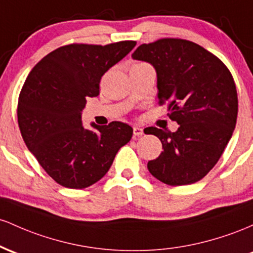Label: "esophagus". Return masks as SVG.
<instances>
[{
  "mask_svg": "<svg viewBox=\"0 0 253 253\" xmlns=\"http://www.w3.org/2000/svg\"><path fill=\"white\" fill-rule=\"evenodd\" d=\"M134 135L135 136H142L143 135V129L140 126H134Z\"/></svg>",
  "mask_w": 253,
  "mask_h": 253,
  "instance_id": "esophagus-1",
  "label": "esophagus"
}]
</instances>
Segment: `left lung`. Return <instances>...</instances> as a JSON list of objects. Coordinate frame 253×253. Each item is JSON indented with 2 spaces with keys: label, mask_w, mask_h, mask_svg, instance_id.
<instances>
[{
  "label": "left lung",
  "mask_w": 253,
  "mask_h": 253,
  "mask_svg": "<svg viewBox=\"0 0 253 253\" xmlns=\"http://www.w3.org/2000/svg\"><path fill=\"white\" fill-rule=\"evenodd\" d=\"M132 58L148 62L158 76L159 104H167L177 131L147 127L164 152L149 172L167 185L196 183L222 155L237 123L238 94L228 68L201 45L179 38L142 44Z\"/></svg>",
  "instance_id": "1"
}]
</instances>
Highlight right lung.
I'll use <instances>...</instances> for the list:
<instances>
[{
  "label": "right lung",
  "mask_w": 253,
  "mask_h": 253,
  "mask_svg": "<svg viewBox=\"0 0 253 253\" xmlns=\"http://www.w3.org/2000/svg\"><path fill=\"white\" fill-rule=\"evenodd\" d=\"M136 45L69 44L35 65L22 86L18 123L27 148L45 172L64 188L84 189L106 174L121 147L132 136L122 122L82 126L86 98L99 94V84L112 65Z\"/></svg>",
  "instance_id": "1"
}]
</instances>
